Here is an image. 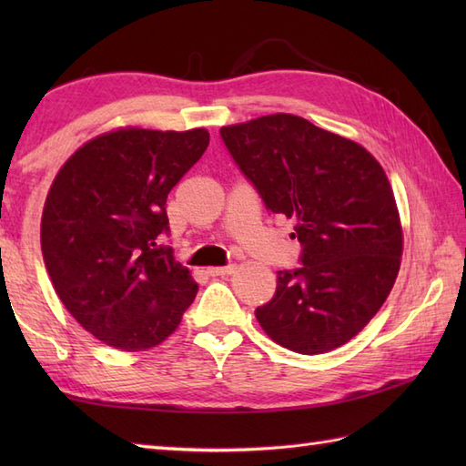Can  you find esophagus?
<instances>
[{
  "label": "esophagus",
  "instance_id": "obj_1",
  "mask_svg": "<svg viewBox=\"0 0 466 466\" xmlns=\"http://www.w3.org/2000/svg\"><path fill=\"white\" fill-rule=\"evenodd\" d=\"M234 272V264H228V266H214V268H208V274L210 276H228Z\"/></svg>",
  "mask_w": 466,
  "mask_h": 466
}]
</instances>
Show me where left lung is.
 Returning <instances> with one entry per match:
<instances>
[{"label":"left lung","instance_id":"left-lung-1","mask_svg":"<svg viewBox=\"0 0 466 466\" xmlns=\"http://www.w3.org/2000/svg\"><path fill=\"white\" fill-rule=\"evenodd\" d=\"M220 137L266 210L296 218L302 246V266L276 274L256 319L289 350L339 349L379 312L400 268L389 177L362 146L299 116H262L220 127Z\"/></svg>","mask_w":466,"mask_h":466}]
</instances>
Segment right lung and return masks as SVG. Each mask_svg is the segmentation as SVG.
Segmentation results:
<instances>
[{
    "instance_id": "right-lung-1",
    "label": "right lung",
    "mask_w": 466,
    "mask_h": 466,
    "mask_svg": "<svg viewBox=\"0 0 466 466\" xmlns=\"http://www.w3.org/2000/svg\"><path fill=\"white\" fill-rule=\"evenodd\" d=\"M210 144L204 127H126L82 146L57 172L42 216V254L69 314L120 350L160 344L196 299L174 260L166 198Z\"/></svg>"
}]
</instances>
